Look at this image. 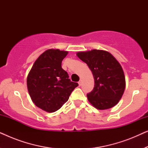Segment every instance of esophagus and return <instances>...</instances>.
<instances>
[{
    "label": "esophagus",
    "instance_id": "esophagus-1",
    "mask_svg": "<svg viewBox=\"0 0 148 148\" xmlns=\"http://www.w3.org/2000/svg\"><path fill=\"white\" fill-rule=\"evenodd\" d=\"M78 84H79V86H82V80H79V81Z\"/></svg>",
    "mask_w": 148,
    "mask_h": 148
}]
</instances>
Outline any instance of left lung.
Wrapping results in <instances>:
<instances>
[{
	"instance_id": "8db88e82",
	"label": "left lung",
	"mask_w": 148,
	"mask_h": 148,
	"mask_svg": "<svg viewBox=\"0 0 148 148\" xmlns=\"http://www.w3.org/2000/svg\"><path fill=\"white\" fill-rule=\"evenodd\" d=\"M77 55L88 64L94 75V88L87 94L89 102L99 110L115 106L125 89L124 72L119 62L104 50L79 52Z\"/></svg>"
}]
</instances>
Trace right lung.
I'll return each mask as SVG.
<instances>
[{"mask_svg":"<svg viewBox=\"0 0 148 148\" xmlns=\"http://www.w3.org/2000/svg\"><path fill=\"white\" fill-rule=\"evenodd\" d=\"M68 52L49 49L34 62L27 79L28 92L36 106L48 112L61 108L78 84L62 69V60Z\"/></svg>","mask_w":148,"mask_h":148,"instance_id":"add662e5","label":"right lung"}]
</instances>
